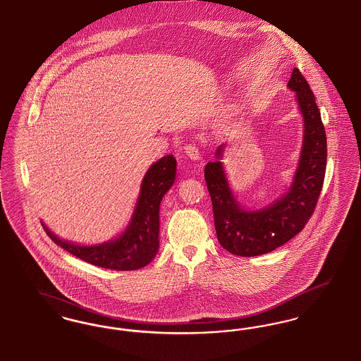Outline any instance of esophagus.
Here are the masks:
<instances>
[{"instance_id": "1", "label": "esophagus", "mask_w": 361, "mask_h": 361, "mask_svg": "<svg viewBox=\"0 0 361 361\" xmlns=\"http://www.w3.org/2000/svg\"><path fill=\"white\" fill-rule=\"evenodd\" d=\"M185 153H186V156L190 157L191 160H200L201 159V154H200V151L197 149V147L195 145H192V144H188V145H185Z\"/></svg>"}]
</instances>
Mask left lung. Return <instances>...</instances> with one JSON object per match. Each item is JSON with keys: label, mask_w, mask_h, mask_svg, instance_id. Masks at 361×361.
<instances>
[{"label": "left lung", "mask_w": 361, "mask_h": 361, "mask_svg": "<svg viewBox=\"0 0 361 361\" xmlns=\"http://www.w3.org/2000/svg\"><path fill=\"white\" fill-rule=\"evenodd\" d=\"M288 88L295 91L303 115V147L293 182L281 198L265 208H243L229 188L220 161L224 144L216 151L217 160L209 161L205 167L217 239L233 255L257 257L285 245L307 224L322 190L327 144L315 96L298 68L292 72Z\"/></svg>", "instance_id": "left-lung-1"}]
</instances>
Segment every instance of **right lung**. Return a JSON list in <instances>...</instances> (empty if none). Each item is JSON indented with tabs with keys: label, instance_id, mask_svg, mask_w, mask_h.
<instances>
[{
	"label": "right lung",
	"instance_id": "obj_1",
	"mask_svg": "<svg viewBox=\"0 0 361 361\" xmlns=\"http://www.w3.org/2000/svg\"><path fill=\"white\" fill-rule=\"evenodd\" d=\"M176 175V160L167 154L153 163L147 171L132 220L122 235L114 240L95 246H80L59 239L42 224L50 239L92 265L113 270H135L148 265L159 250V210L164 194L170 190Z\"/></svg>",
	"mask_w": 361,
	"mask_h": 361
}]
</instances>
